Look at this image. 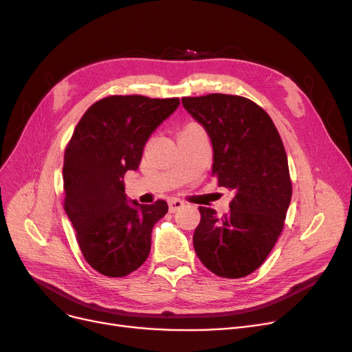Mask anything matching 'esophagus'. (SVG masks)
Masks as SVG:
<instances>
[{
	"label": "esophagus",
	"mask_w": 352,
	"mask_h": 352,
	"mask_svg": "<svg viewBox=\"0 0 352 352\" xmlns=\"http://www.w3.org/2000/svg\"><path fill=\"white\" fill-rule=\"evenodd\" d=\"M184 206V201L178 199V198H173L168 201V207H170V211L171 212H175L177 210H179L181 207Z\"/></svg>",
	"instance_id": "obj_1"
}]
</instances>
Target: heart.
I'll return each instance as SVG.
<instances>
[{"label":"heart","instance_id":"1","mask_svg":"<svg viewBox=\"0 0 352 352\" xmlns=\"http://www.w3.org/2000/svg\"><path fill=\"white\" fill-rule=\"evenodd\" d=\"M191 125H192V124H191Z\"/></svg>","mask_w":352,"mask_h":352}]
</instances>
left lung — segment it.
Masks as SVG:
<instances>
[{
    "label": "left lung",
    "mask_w": 352,
    "mask_h": 352,
    "mask_svg": "<svg viewBox=\"0 0 352 352\" xmlns=\"http://www.w3.org/2000/svg\"><path fill=\"white\" fill-rule=\"evenodd\" d=\"M182 105L212 144V174L234 197L230 212L199 207L194 248L210 271L241 278L260 267L278 239L292 186L284 144L265 111L227 94L184 97Z\"/></svg>",
    "instance_id": "left-lung-1"
}]
</instances>
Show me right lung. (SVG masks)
Listing matches in <instances>:
<instances>
[{
	"mask_svg": "<svg viewBox=\"0 0 352 352\" xmlns=\"http://www.w3.org/2000/svg\"><path fill=\"white\" fill-rule=\"evenodd\" d=\"M178 98L111 96L92 104L64 155V208L85 261L107 276L138 270L151 250V232L168 206L129 201L124 175L137 171L146 140L168 118Z\"/></svg>",
	"mask_w": 352,
	"mask_h": 352,
	"instance_id": "right-lung-1",
	"label": "right lung"
}]
</instances>
